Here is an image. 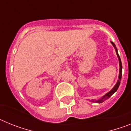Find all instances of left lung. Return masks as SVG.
<instances>
[{
    "label": "left lung",
    "instance_id": "8db88e82",
    "mask_svg": "<svg viewBox=\"0 0 131 131\" xmlns=\"http://www.w3.org/2000/svg\"><path fill=\"white\" fill-rule=\"evenodd\" d=\"M112 42V45H113V47H114V48H115V51H116V54L117 55V57L118 58H119V80H118L117 83H116V84L115 85V86L113 88V89H112V91H110L109 92H107V94H106V95H104V96L102 97V98H100V100H96V101H94V100H92V102H96V103H102L103 102H104L105 100H106L107 99H108L112 95H113V94L115 93V92L117 91V90L118 89V88H119V84H120V83H121V76H122V63H121V58H120L119 56V54H118V52H117V49L116 47H115V44L113 43V42Z\"/></svg>",
    "mask_w": 131,
    "mask_h": 131
}]
</instances>
